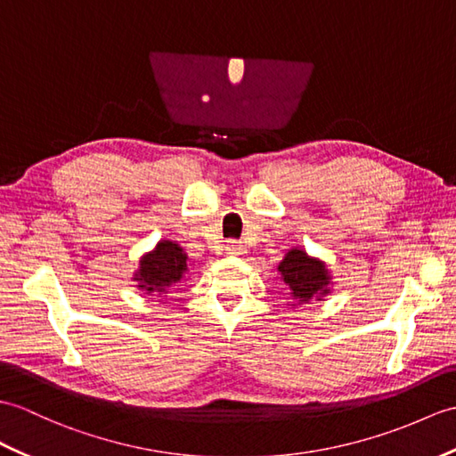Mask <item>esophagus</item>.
Here are the masks:
<instances>
[{"instance_id":"34e87169","label":"esophagus","mask_w":456,"mask_h":456,"mask_svg":"<svg viewBox=\"0 0 456 456\" xmlns=\"http://www.w3.org/2000/svg\"><path fill=\"white\" fill-rule=\"evenodd\" d=\"M225 250L227 254H231V256H240V254H245V245H242L240 240L231 239L225 242Z\"/></svg>"}]
</instances>
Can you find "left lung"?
Wrapping results in <instances>:
<instances>
[{
	"label": "left lung",
	"mask_w": 456,
	"mask_h": 456,
	"mask_svg": "<svg viewBox=\"0 0 456 456\" xmlns=\"http://www.w3.org/2000/svg\"><path fill=\"white\" fill-rule=\"evenodd\" d=\"M278 270L281 272L283 281L289 285L291 297L299 303H309L311 299L324 297L330 293V273H328L324 262L306 256L301 248H291L280 262Z\"/></svg>",
	"instance_id": "obj_1"
}]
</instances>
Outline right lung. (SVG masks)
Instances as JSON below:
<instances>
[{"label": "right lung", "mask_w": 456, "mask_h": 456, "mask_svg": "<svg viewBox=\"0 0 456 456\" xmlns=\"http://www.w3.org/2000/svg\"><path fill=\"white\" fill-rule=\"evenodd\" d=\"M188 272V256L173 240H161L150 254L140 260V270L134 280L137 288L159 297L161 293L184 278Z\"/></svg>", "instance_id": "obj_1"}]
</instances>
